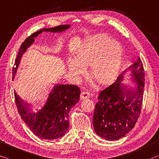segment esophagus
I'll list each match as a JSON object with an SVG mask.
<instances>
[{
  "mask_svg": "<svg viewBox=\"0 0 159 159\" xmlns=\"http://www.w3.org/2000/svg\"><path fill=\"white\" fill-rule=\"evenodd\" d=\"M81 99H84L86 98H89L90 97V93L88 92H82L81 94Z\"/></svg>",
  "mask_w": 159,
  "mask_h": 159,
  "instance_id": "1",
  "label": "esophagus"
}]
</instances>
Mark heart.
I'll return each mask as SVG.
<instances>
[{
  "instance_id": "obj_1",
  "label": "heart",
  "mask_w": 159,
  "mask_h": 159,
  "mask_svg": "<svg viewBox=\"0 0 159 159\" xmlns=\"http://www.w3.org/2000/svg\"><path fill=\"white\" fill-rule=\"evenodd\" d=\"M122 60V48L117 42L105 34H99L89 40L78 53L76 60L68 62L69 70L74 78L84 73L83 66L91 65L90 73L99 83L107 84L117 74Z\"/></svg>"
}]
</instances>
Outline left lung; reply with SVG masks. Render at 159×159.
<instances>
[{
    "label": "left lung",
    "instance_id": "1",
    "mask_svg": "<svg viewBox=\"0 0 159 159\" xmlns=\"http://www.w3.org/2000/svg\"><path fill=\"white\" fill-rule=\"evenodd\" d=\"M133 79L138 89L128 91L120 87V74L113 84L99 92L93 116L95 132L102 138L116 140L134 128L138 120L143 105L145 73L140 58L132 67Z\"/></svg>",
    "mask_w": 159,
    "mask_h": 159
}]
</instances>
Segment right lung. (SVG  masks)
I'll return each instance as SVG.
<instances>
[{
  "instance_id": "1",
  "label": "right lung",
  "mask_w": 159,
  "mask_h": 159,
  "mask_svg": "<svg viewBox=\"0 0 159 159\" xmlns=\"http://www.w3.org/2000/svg\"><path fill=\"white\" fill-rule=\"evenodd\" d=\"M70 25H60L49 29H43L33 33L21 44L13 67V78L20 62L22 55L42 31L60 32L68 28ZM80 89L75 85L56 84L52 88L46 99L41 104L29 106L14 92L18 113L37 137L44 139H54L62 137L69 127V113L70 108L80 98Z\"/></svg>"
}]
</instances>
